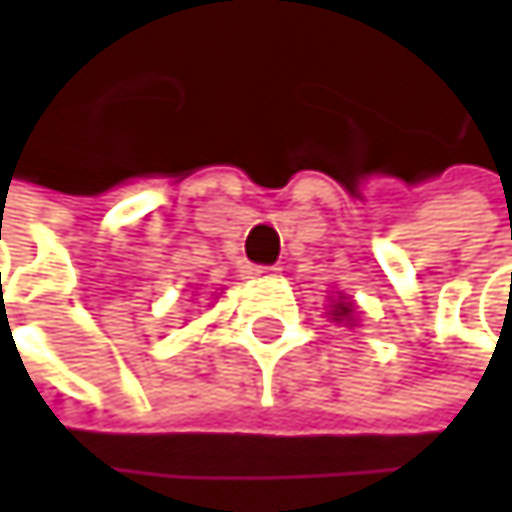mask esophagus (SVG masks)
Listing matches in <instances>:
<instances>
[{
    "mask_svg": "<svg viewBox=\"0 0 512 512\" xmlns=\"http://www.w3.org/2000/svg\"><path fill=\"white\" fill-rule=\"evenodd\" d=\"M243 272L246 278H263V275H275V266H246Z\"/></svg>",
    "mask_w": 512,
    "mask_h": 512,
    "instance_id": "esophagus-1",
    "label": "esophagus"
}]
</instances>
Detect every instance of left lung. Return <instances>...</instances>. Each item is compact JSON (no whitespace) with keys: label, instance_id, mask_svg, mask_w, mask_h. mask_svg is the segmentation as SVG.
Segmentation results:
<instances>
[{"label":"left lung","instance_id":"left-lung-1","mask_svg":"<svg viewBox=\"0 0 512 512\" xmlns=\"http://www.w3.org/2000/svg\"><path fill=\"white\" fill-rule=\"evenodd\" d=\"M329 317H332L335 323H347V326H353V323H356V302H353V299H347V296H338V299L332 302Z\"/></svg>","mask_w":512,"mask_h":512}]
</instances>
